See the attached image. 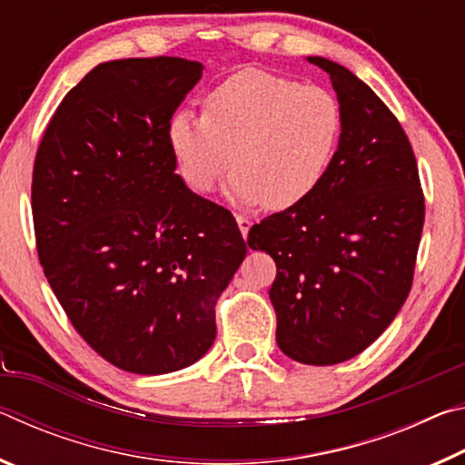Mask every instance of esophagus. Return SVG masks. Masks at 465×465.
I'll return each mask as SVG.
<instances>
[{
    "instance_id": "1",
    "label": "esophagus",
    "mask_w": 465,
    "mask_h": 465,
    "mask_svg": "<svg viewBox=\"0 0 465 465\" xmlns=\"http://www.w3.org/2000/svg\"><path fill=\"white\" fill-rule=\"evenodd\" d=\"M235 222H238V225H240V232H242V235H243V238H246V235H248V232H250V225H252V222H250V217H246V215H242V213H238V215H235Z\"/></svg>"
}]
</instances>
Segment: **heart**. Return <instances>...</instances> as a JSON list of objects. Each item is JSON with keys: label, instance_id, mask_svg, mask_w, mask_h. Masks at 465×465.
I'll use <instances>...</instances> for the list:
<instances>
[{"label": "heart", "instance_id": "obj_1", "mask_svg": "<svg viewBox=\"0 0 465 465\" xmlns=\"http://www.w3.org/2000/svg\"><path fill=\"white\" fill-rule=\"evenodd\" d=\"M341 133L342 110L328 90L243 69L207 94L204 114L178 110L168 139L194 193H209L233 166L235 201L281 211L316 191Z\"/></svg>", "mask_w": 465, "mask_h": 465}]
</instances>
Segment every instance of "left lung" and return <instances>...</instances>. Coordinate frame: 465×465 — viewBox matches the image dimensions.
I'll return each mask as SVG.
<instances>
[{
  "label": "left lung",
  "mask_w": 465,
  "mask_h": 465,
  "mask_svg": "<svg viewBox=\"0 0 465 465\" xmlns=\"http://www.w3.org/2000/svg\"><path fill=\"white\" fill-rule=\"evenodd\" d=\"M308 61L332 82L341 141L316 191L252 225L248 246L277 262L269 295L281 351L336 365L363 352L411 293L424 194L396 114L346 67Z\"/></svg>",
  "instance_id": "left-lung-1"
}]
</instances>
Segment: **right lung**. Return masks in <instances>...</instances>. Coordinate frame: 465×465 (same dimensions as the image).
Instances as JSON below:
<instances>
[{"label":"right lung","instance_id":"add662e5","mask_svg":"<svg viewBox=\"0 0 465 465\" xmlns=\"http://www.w3.org/2000/svg\"><path fill=\"white\" fill-rule=\"evenodd\" d=\"M201 72L180 57L100 63L61 100L35 157L45 277L77 334L123 371L199 361L246 256L230 211L176 174L168 127Z\"/></svg>","mask_w":465,"mask_h":465}]
</instances>
